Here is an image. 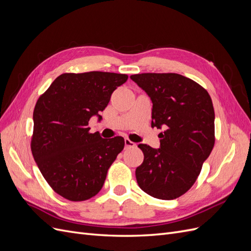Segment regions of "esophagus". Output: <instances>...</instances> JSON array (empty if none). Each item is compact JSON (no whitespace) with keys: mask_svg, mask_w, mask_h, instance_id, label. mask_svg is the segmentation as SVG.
I'll return each mask as SVG.
<instances>
[{"mask_svg":"<svg viewBox=\"0 0 251 251\" xmlns=\"http://www.w3.org/2000/svg\"><path fill=\"white\" fill-rule=\"evenodd\" d=\"M125 144H126V148H128V149L135 148V147H136V143L133 142V141H131L128 138H126V139H125Z\"/></svg>","mask_w":251,"mask_h":251,"instance_id":"34e87169","label":"esophagus"}]
</instances>
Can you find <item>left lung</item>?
<instances>
[{
    "label": "left lung",
    "instance_id": "8db88e82",
    "mask_svg": "<svg viewBox=\"0 0 251 251\" xmlns=\"http://www.w3.org/2000/svg\"><path fill=\"white\" fill-rule=\"evenodd\" d=\"M131 78L153 102L151 127L160 149L140 143L143 162L136 180L144 193L161 200L184 195L198 178L215 146V111L208 92L198 82L177 73H141Z\"/></svg>",
    "mask_w": 251,
    "mask_h": 251
}]
</instances>
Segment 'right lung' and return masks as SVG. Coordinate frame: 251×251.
<instances>
[{
  "label": "right lung",
  "instance_id": "obj_1",
  "mask_svg": "<svg viewBox=\"0 0 251 251\" xmlns=\"http://www.w3.org/2000/svg\"><path fill=\"white\" fill-rule=\"evenodd\" d=\"M127 77L100 71L63 73L37 100L30 147L43 177L63 198L77 202L97 195L124 150L121 136L105 139L90 133L89 120L104 110Z\"/></svg>",
  "mask_w": 251,
  "mask_h": 251
}]
</instances>
